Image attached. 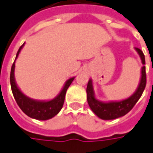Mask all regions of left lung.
<instances>
[{"instance_id":"8db88e82","label":"left lung","mask_w":153,"mask_h":153,"mask_svg":"<svg viewBox=\"0 0 153 153\" xmlns=\"http://www.w3.org/2000/svg\"><path fill=\"white\" fill-rule=\"evenodd\" d=\"M134 49L141 59L143 67L141 68V77H140L139 85L137 87L136 91L134 92V94H132L129 97L121 100V101L102 102V101L97 99L95 97L91 79H90L88 81L87 87H86L87 102H88L91 110H92L93 113L97 116H98L100 119L114 120V119L119 118L121 116H125L133 109V107L135 105V103L138 102V100L142 95L143 91L146 87V67L144 66L146 64L145 56L140 49H138V48H134Z\"/></svg>"}]
</instances>
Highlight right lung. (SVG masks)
<instances>
[{"label": "right lung", "instance_id": "obj_1", "mask_svg": "<svg viewBox=\"0 0 153 153\" xmlns=\"http://www.w3.org/2000/svg\"><path fill=\"white\" fill-rule=\"evenodd\" d=\"M24 45H25V43H23V45L20 46V48L18 50L15 61L19 56V54L20 52V50H22ZM15 61L13 63L12 68H11L10 84L13 94V97L16 100L19 107L21 109V110L25 115H27L29 117L33 118V119H37V120H40V121L49 120L55 116H56L63 106L67 90L69 87L71 83L74 81L75 77H72L66 81L63 88L62 89L60 93L55 98L49 100V101L32 99L29 97L25 96L17 85L15 78H14Z\"/></svg>", "mask_w": 153, "mask_h": 153}]
</instances>
